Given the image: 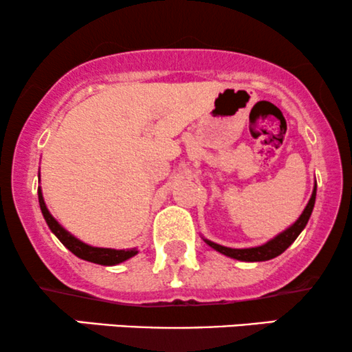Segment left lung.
Returning a JSON list of instances; mask_svg holds the SVG:
<instances>
[{
  "label": "left lung",
  "instance_id": "8db88e82",
  "mask_svg": "<svg viewBox=\"0 0 352 352\" xmlns=\"http://www.w3.org/2000/svg\"><path fill=\"white\" fill-rule=\"evenodd\" d=\"M314 200H316V185H314L313 195H311V199L308 201V205H306L305 212H302L301 217L298 218L296 221H294L293 227H289L288 230H286V232L280 233V235H278L276 238H273V240L268 241V243L256 246V248H243V250L227 248V246L217 245V243H213V241H208V240H205V241H207V243L212 246L213 250H217V252L227 254V256H230V258H235V260H241V261H266V260H272V258L278 256V254H281L283 252H285V250L288 248V246L292 245L294 240H296L298 235H300V233L302 232V228L306 227V223H308V220L311 217V212H313Z\"/></svg>",
  "mask_w": 352,
  "mask_h": 352
}]
</instances>
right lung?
<instances>
[{
	"label": "right lung",
	"instance_id": "right-lung-1",
	"mask_svg": "<svg viewBox=\"0 0 352 352\" xmlns=\"http://www.w3.org/2000/svg\"><path fill=\"white\" fill-rule=\"evenodd\" d=\"M38 199H39V207H41L43 217L46 220L47 227L51 228V232L54 233L56 236L59 238V241L66 246L69 252H72L76 256L82 258L86 261H92V263H98V265H117V263H122V261L129 260L132 258L134 254H137V250H111V248H96V246H89L82 241H79L78 238H74L71 233H67L58 221L52 218V215L50 213V210L46 208V204H44L43 199V193L41 188H38Z\"/></svg>",
	"mask_w": 352,
	"mask_h": 352
}]
</instances>
